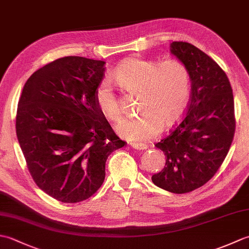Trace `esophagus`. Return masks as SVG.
I'll list each match as a JSON object with an SVG mask.
<instances>
[{
    "label": "esophagus",
    "instance_id": "1",
    "mask_svg": "<svg viewBox=\"0 0 249 249\" xmlns=\"http://www.w3.org/2000/svg\"><path fill=\"white\" fill-rule=\"evenodd\" d=\"M130 146L133 147V149L139 150V151H143L147 147V145L144 143H130Z\"/></svg>",
    "mask_w": 249,
    "mask_h": 249
}]
</instances>
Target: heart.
Here are the masks:
<instances>
[{"label":"heart","mask_w":249,"mask_h":249,"mask_svg":"<svg viewBox=\"0 0 249 249\" xmlns=\"http://www.w3.org/2000/svg\"><path fill=\"white\" fill-rule=\"evenodd\" d=\"M113 77L127 92H139L138 110L134 118L122 120L119 134L131 141H143L160 134L183 113L190 91L187 67L178 60L157 62L130 57L115 68ZM96 104L105 116L116 122L122 116V107L112 81H100L95 91Z\"/></svg>","instance_id":"obj_1"}]
</instances>
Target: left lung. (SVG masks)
Instances as JSON below:
<instances>
[{
    "mask_svg": "<svg viewBox=\"0 0 249 249\" xmlns=\"http://www.w3.org/2000/svg\"><path fill=\"white\" fill-rule=\"evenodd\" d=\"M170 52L187 67L192 93L181 123L155 144L166 165L152 181L170 193L185 194L203 186L224 162L235 131L234 102L226 72L203 51L173 41Z\"/></svg>",
    "mask_w": 249,
    "mask_h": 249,
    "instance_id": "8db88e82",
    "label": "left lung"
}]
</instances>
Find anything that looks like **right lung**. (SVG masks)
<instances>
[{
  "label": "right lung",
  "instance_id": "obj_1",
  "mask_svg": "<svg viewBox=\"0 0 249 249\" xmlns=\"http://www.w3.org/2000/svg\"><path fill=\"white\" fill-rule=\"evenodd\" d=\"M105 62L65 56L25 82L16 133L26 166L41 190L64 203L87 200L105 179L108 156L126 142L96 104Z\"/></svg>",
  "mask_w": 249,
  "mask_h": 249
}]
</instances>
